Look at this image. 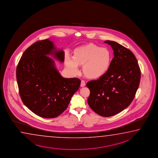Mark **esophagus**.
<instances>
[{
  "label": "esophagus",
  "instance_id": "1",
  "mask_svg": "<svg viewBox=\"0 0 158 158\" xmlns=\"http://www.w3.org/2000/svg\"><path fill=\"white\" fill-rule=\"evenodd\" d=\"M85 86H86V83H85V81L81 80V87H85Z\"/></svg>",
  "mask_w": 158,
  "mask_h": 158
}]
</instances>
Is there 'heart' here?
Segmentation results:
<instances>
[{
  "label": "heart",
  "mask_w": 158,
  "mask_h": 158,
  "mask_svg": "<svg viewBox=\"0 0 158 158\" xmlns=\"http://www.w3.org/2000/svg\"><path fill=\"white\" fill-rule=\"evenodd\" d=\"M112 53L108 48L88 44L76 48L73 57L67 55L65 64L72 75L79 72L78 65H83V72L91 79H96L105 75L110 69Z\"/></svg>",
  "instance_id": "1"
}]
</instances>
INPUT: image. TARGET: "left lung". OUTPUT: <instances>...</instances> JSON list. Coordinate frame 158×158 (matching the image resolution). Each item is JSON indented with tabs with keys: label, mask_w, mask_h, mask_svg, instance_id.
<instances>
[{
	"label": "left lung",
	"mask_w": 158,
	"mask_h": 158,
	"mask_svg": "<svg viewBox=\"0 0 158 158\" xmlns=\"http://www.w3.org/2000/svg\"><path fill=\"white\" fill-rule=\"evenodd\" d=\"M112 47L114 57L107 73L86 86L90 90L87 102L98 114L108 117L128 107L139 87L140 70L136 57L128 48L107 40Z\"/></svg>",
	"instance_id": "left-lung-1"
}]
</instances>
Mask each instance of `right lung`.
<instances>
[{"mask_svg": "<svg viewBox=\"0 0 158 158\" xmlns=\"http://www.w3.org/2000/svg\"><path fill=\"white\" fill-rule=\"evenodd\" d=\"M48 56L64 62V51L57 48L49 39L33 44L19 61L16 80L24 104L41 117L53 118L67 108L81 80L63 77L54 59Z\"/></svg>", "mask_w": 158, "mask_h": 158, "instance_id": "obj_1", "label": "right lung"}]
</instances>
